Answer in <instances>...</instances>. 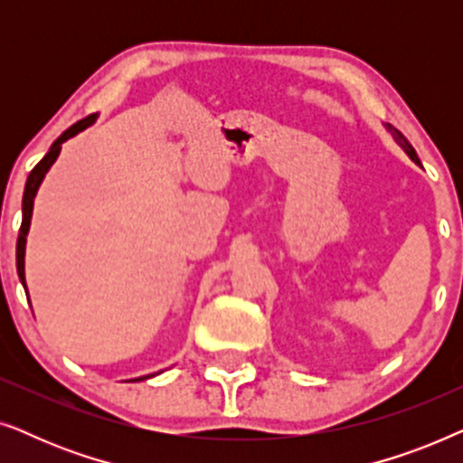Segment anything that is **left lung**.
Segmentation results:
<instances>
[{
  "label": "left lung",
  "instance_id": "8db88e82",
  "mask_svg": "<svg viewBox=\"0 0 463 463\" xmlns=\"http://www.w3.org/2000/svg\"><path fill=\"white\" fill-rule=\"evenodd\" d=\"M385 128H388V130H390V135H392V137H394V141H396L398 145H401V147L404 149V154H407V156L411 157V160H413L415 164H420V157H417V154H415V149H413V145H411V143L407 141V137H404L401 130H396V128H394V126H392V124H385Z\"/></svg>",
  "mask_w": 463,
  "mask_h": 463
}]
</instances>
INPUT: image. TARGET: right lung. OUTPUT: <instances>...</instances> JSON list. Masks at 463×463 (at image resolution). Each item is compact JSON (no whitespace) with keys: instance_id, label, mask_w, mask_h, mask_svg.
<instances>
[{"instance_id":"1","label":"right lung","mask_w":463,"mask_h":463,"mask_svg":"<svg viewBox=\"0 0 463 463\" xmlns=\"http://www.w3.org/2000/svg\"><path fill=\"white\" fill-rule=\"evenodd\" d=\"M94 119H97V116H88L84 119H80L78 124H73L71 128H67L65 132H62V135L52 143V147H50L48 154L42 157L40 164H37V166L31 170L27 176V185H24V194H23V223H21V232H18V240H16V271H18V278H21L23 287H27V284H24V244H27L31 214H33V198H35L37 189H40L43 176H46V173H48V168L52 166V164L56 162V157H59L62 143L78 135V132L86 130L88 126L94 124ZM147 377H154V375H147ZM147 377H138V379H147ZM138 379H135V382H138Z\"/></svg>"}]
</instances>
